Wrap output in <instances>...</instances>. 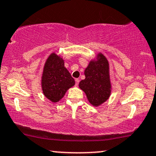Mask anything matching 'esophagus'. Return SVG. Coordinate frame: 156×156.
<instances>
[{
    "mask_svg": "<svg viewBox=\"0 0 156 156\" xmlns=\"http://www.w3.org/2000/svg\"><path fill=\"white\" fill-rule=\"evenodd\" d=\"M79 79H78V78H76V87H78V83H79Z\"/></svg>",
    "mask_w": 156,
    "mask_h": 156,
    "instance_id": "obj_1",
    "label": "esophagus"
}]
</instances>
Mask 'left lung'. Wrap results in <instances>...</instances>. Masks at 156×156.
<instances>
[{"label": "left lung", "mask_w": 156, "mask_h": 156, "mask_svg": "<svg viewBox=\"0 0 156 156\" xmlns=\"http://www.w3.org/2000/svg\"><path fill=\"white\" fill-rule=\"evenodd\" d=\"M86 78L79 83V87L87 94L89 103L98 106L108 100L111 94L108 62L102 53L98 60L92 61L84 71Z\"/></svg>", "instance_id": "obj_1"}]
</instances>
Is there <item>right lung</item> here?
<instances>
[{
  "label": "right lung",
  "mask_w": 156,
  "mask_h": 156,
  "mask_svg": "<svg viewBox=\"0 0 156 156\" xmlns=\"http://www.w3.org/2000/svg\"><path fill=\"white\" fill-rule=\"evenodd\" d=\"M75 85V80L64 67V60L55 53L48 57L42 77V88L44 96L52 102H58L67 89Z\"/></svg>",
  "instance_id": "obj_1"
}]
</instances>
